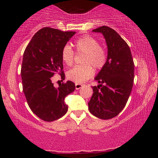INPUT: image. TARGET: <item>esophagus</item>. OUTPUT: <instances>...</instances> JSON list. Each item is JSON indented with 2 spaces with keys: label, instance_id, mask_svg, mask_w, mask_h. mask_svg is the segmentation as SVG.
<instances>
[{
  "label": "esophagus",
  "instance_id": "obj_1",
  "mask_svg": "<svg viewBox=\"0 0 158 158\" xmlns=\"http://www.w3.org/2000/svg\"><path fill=\"white\" fill-rule=\"evenodd\" d=\"M83 84H80V83H75V88H76V90H78L80 88H81L83 87Z\"/></svg>",
  "mask_w": 158,
  "mask_h": 158
}]
</instances>
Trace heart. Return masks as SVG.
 Listing matches in <instances>:
<instances>
[{
    "mask_svg": "<svg viewBox=\"0 0 158 158\" xmlns=\"http://www.w3.org/2000/svg\"><path fill=\"white\" fill-rule=\"evenodd\" d=\"M75 50L77 53H85L82 65L74 66L67 73L68 78L76 83H82L90 79L94 74V68L100 70L107 61V52L99 44L96 38L90 35L81 36L75 41ZM75 52L68 44L61 50V58L67 65H71L74 60Z\"/></svg>",
    "mask_w": 158,
    "mask_h": 158,
    "instance_id": "b5f03b06",
    "label": "heart"
}]
</instances>
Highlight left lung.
Wrapping results in <instances>:
<instances>
[{
  "label": "left lung",
  "mask_w": 158,
  "mask_h": 158,
  "mask_svg": "<svg viewBox=\"0 0 158 158\" xmlns=\"http://www.w3.org/2000/svg\"><path fill=\"white\" fill-rule=\"evenodd\" d=\"M104 36L108 47L106 63L95 80L88 109L101 119L115 117L125 107L133 87L135 64L127 43L119 34L106 26L93 30Z\"/></svg>",
  "instance_id": "1"
}]
</instances>
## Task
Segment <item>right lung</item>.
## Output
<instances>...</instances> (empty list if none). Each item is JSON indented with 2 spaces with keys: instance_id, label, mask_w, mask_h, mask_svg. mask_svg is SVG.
Segmentation results:
<instances>
[{
  "instance_id": "right-lung-1",
  "label": "right lung",
  "mask_w": 158,
  "mask_h": 158,
  "mask_svg": "<svg viewBox=\"0 0 158 158\" xmlns=\"http://www.w3.org/2000/svg\"><path fill=\"white\" fill-rule=\"evenodd\" d=\"M75 31L44 27L34 34L23 55L21 75L23 91L32 112L45 122L61 118L68 111L64 98L74 91L72 81L54 86L56 73L64 80L61 50Z\"/></svg>"
}]
</instances>
